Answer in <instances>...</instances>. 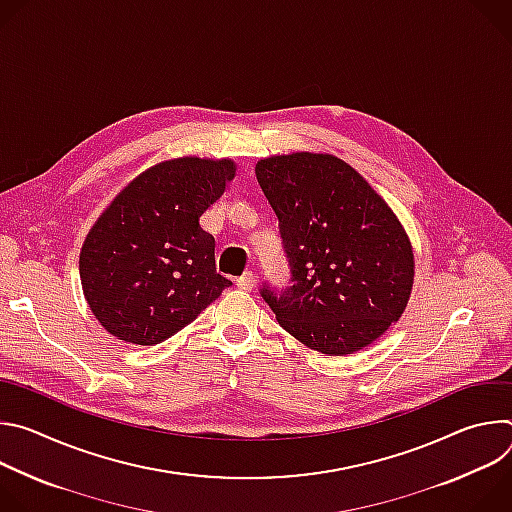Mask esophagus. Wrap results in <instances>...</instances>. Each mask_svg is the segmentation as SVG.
<instances>
[{
  "label": "esophagus",
  "instance_id": "34e87169",
  "mask_svg": "<svg viewBox=\"0 0 512 512\" xmlns=\"http://www.w3.org/2000/svg\"><path fill=\"white\" fill-rule=\"evenodd\" d=\"M255 281H257L255 273H253V271H245L241 277L235 279V285H237L239 289H243V291H249V289L255 287Z\"/></svg>",
  "mask_w": 512,
  "mask_h": 512
}]
</instances>
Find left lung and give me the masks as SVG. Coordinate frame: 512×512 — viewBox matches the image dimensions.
Returning <instances> with one entry per match:
<instances>
[{
  "instance_id": "8db88e82",
  "label": "left lung",
  "mask_w": 512,
  "mask_h": 512,
  "mask_svg": "<svg viewBox=\"0 0 512 512\" xmlns=\"http://www.w3.org/2000/svg\"><path fill=\"white\" fill-rule=\"evenodd\" d=\"M257 182L279 218L291 285L261 296L304 346L344 356L401 318L413 289L411 241L391 206L332 154L259 160Z\"/></svg>"
}]
</instances>
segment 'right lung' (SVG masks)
<instances>
[{
	"label": "right lung",
	"mask_w": 512,
	"mask_h": 512,
	"mask_svg": "<svg viewBox=\"0 0 512 512\" xmlns=\"http://www.w3.org/2000/svg\"><path fill=\"white\" fill-rule=\"evenodd\" d=\"M237 164L182 156L135 176L101 212L79 257L85 300L117 340L154 346L231 285L216 273L202 212L223 196Z\"/></svg>",
	"instance_id": "1"
}]
</instances>
